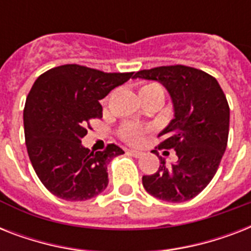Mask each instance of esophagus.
<instances>
[{
	"instance_id": "34e87169",
	"label": "esophagus",
	"mask_w": 251,
	"mask_h": 251,
	"mask_svg": "<svg viewBox=\"0 0 251 251\" xmlns=\"http://www.w3.org/2000/svg\"><path fill=\"white\" fill-rule=\"evenodd\" d=\"M127 152L135 157H141L142 155H143V152H142V151H138V150H127Z\"/></svg>"
}]
</instances>
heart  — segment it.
I'll return each mask as SVG.
<instances>
[{"label":"heart","mask_w":251,"mask_h":251,"mask_svg":"<svg viewBox=\"0 0 251 251\" xmlns=\"http://www.w3.org/2000/svg\"><path fill=\"white\" fill-rule=\"evenodd\" d=\"M161 94L164 96V90L160 84L157 83H147L143 84L141 87V91L139 94L141 95H147V94ZM120 135L124 141L129 142V143H133V145H137L142 141V138L145 135V130L138 127V126L133 125V124H125L124 126H121L120 129Z\"/></svg>","instance_id":"heart-1"}]
</instances>
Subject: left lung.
<instances>
[{
	"instance_id": "left-lung-1",
	"label": "left lung",
	"mask_w": 251,
	"mask_h": 251,
	"mask_svg": "<svg viewBox=\"0 0 251 251\" xmlns=\"http://www.w3.org/2000/svg\"><path fill=\"white\" fill-rule=\"evenodd\" d=\"M134 78L160 82L175 106V118L159 134L156 149H173L178 160L165 165L153 150L160 167L142 177L146 191L167 202L194 198L214 178L228 143L229 105L222 87L212 75L185 65L141 70Z\"/></svg>"
}]
</instances>
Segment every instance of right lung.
Returning a JSON list of instances; mask_svg holds the SVG:
<instances>
[{
  "label": "right lung",
  "instance_id": "obj_1",
  "mask_svg": "<svg viewBox=\"0 0 251 251\" xmlns=\"http://www.w3.org/2000/svg\"><path fill=\"white\" fill-rule=\"evenodd\" d=\"M134 73H104L69 64L43 73L25 100L27 152L43 185L65 201H86L108 186L106 165L124 151L110 143L90 151L82 138L91 121L102 117L101 100Z\"/></svg>",
  "mask_w": 251,
  "mask_h": 251
}]
</instances>
